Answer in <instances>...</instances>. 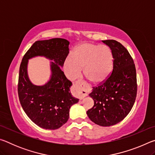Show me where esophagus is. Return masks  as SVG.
Segmentation results:
<instances>
[{"instance_id":"1","label":"esophagus","mask_w":155,"mask_h":155,"mask_svg":"<svg viewBox=\"0 0 155 155\" xmlns=\"http://www.w3.org/2000/svg\"><path fill=\"white\" fill-rule=\"evenodd\" d=\"M74 92L80 100H83L87 96V90L85 89V84L83 81H77L74 85Z\"/></svg>"}]
</instances>
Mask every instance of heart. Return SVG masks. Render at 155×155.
<instances>
[{
	"label": "heart",
	"instance_id": "b5f03b06",
	"mask_svg": "<svg viewBox=\"0 0 155 155\" xmlns=\"http://www.w3.org/2000/svg\"><path fill=\"white\" fill-rule=\"evenodd\" d=\"M113 66L114 58L111 50L106 46L92 43H83L77 46L64 64L69 79H77L83 68L85 77L94 84L105 81L111 74Z\"/></svg>",
	"mask_w": 155,
	"mask_h": 155
}]
</instances>
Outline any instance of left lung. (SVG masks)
I'll return each mask as SVG.
<instances>
[{"label": "left lung", "mask_w": 155, "mask_h": 155, "mask_svg": "<svg viewBox=\"0 0 155 155\" xmlns=\"http://www.w3.org/2000/svg\"><path fill=\"white\" fill-rule=\"evenodd\" d=\"M111 49L114 66L111 76L89 94L93 107L87 111L91 121L101 127L117 124L129 114L137 96L136 70L132 57L118 41L103 40Z\"/></svg>", "instance_id": "1"}]
</instances>
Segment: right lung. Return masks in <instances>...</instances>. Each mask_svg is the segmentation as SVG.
Here are the masks:
<instances>
[{"mask_svg":"<svg viewBox=\"0 0 155 155\" xmlns=\"http://www.w3.org/2000/svg\"><path fill=\"white\" fill-rule=\"evenodd\" d=\"M70 42L62 38L37 41L25 54L20 64L18 96L27 116L44 129L55 130L69 119L70 109L78 99L70 92L71 81L61 70L69 53ZM36 56L51 60V76L42 86L33 84L28 75V60Z\"/></svg>","mask_w":155,"mask_h":155,"instance_id":"1","label":"right lung"}]
</instances>
